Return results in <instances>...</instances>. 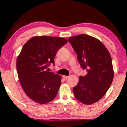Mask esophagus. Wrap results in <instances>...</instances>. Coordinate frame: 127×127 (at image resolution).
I'll list each match as a JSON object with an SVG mask.
<instances>
[{
  "instance_id": "34e87169",
  "label": "esophagus",
  "mask_w": 127,
  "mask_h": 127,
  "mask_svg": "<svg viewBox=\"0 0 127 127\" xmlns=\"http://www.w3.org/2000/svg\"><path fill=\"white\" fill-rule=\"evenodd\" d=\"M63 78L64 79V80H66V79H68L69 78V76H63Z\"/></svg>"
}]
</instances>
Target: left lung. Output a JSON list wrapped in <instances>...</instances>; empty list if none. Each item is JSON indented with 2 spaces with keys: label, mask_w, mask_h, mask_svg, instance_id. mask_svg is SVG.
Listing matches in <instances>:
<instances>
[{
  "label": "left lung",
  "mask_w": 127,
  "mask_h": 127,
  "mask_svg": "<svg viewBox=\"0 0 127 127\" xmlns=\"http://www.w3.org/2000/svg\"><path fill=\"white\" fill-rule=\"evenodd\" d=\"M87 75L79 77L73 89L77 100L85 105L99 101L110 88L114 78L111 55L103 43L92 36L81 34L68 38Z\"/></svg>",
  "instance_id": "obj_1"
}]
</instances>
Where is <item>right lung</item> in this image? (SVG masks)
<instances>
[{
	"label": "right lung",
	"mask_w": 127,
	"mask_h": 127,
	"mask_svg": "<svg viewBox=\"0 0 127 127\" xmlns=\"http://www.w3.org/2000/svg\"><path fill=\"white\" fill-rule=\"evenodd\" d=\"M67 42L63 37L34 36L23 45L17 58V70L23 90L35 102L45 104L57 96L62 77L46 69Z\"/></svg>",
	"instance_id": "add662e5"
}]
</instances>
